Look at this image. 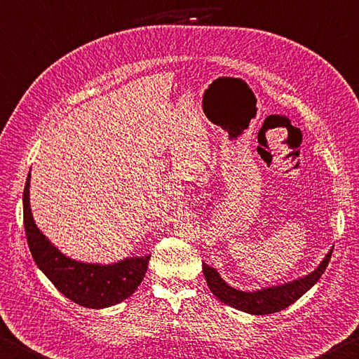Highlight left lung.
<instances>
[{"label": "left lung", "mask_w": 359, "mask_h": 359, "mask_svg": "<svg viewBox=\"0 0 359 359\" xmlns=\"http://www.w3.org/2000/svg\"><path fill=\"white\" fill-rule=\"evenodd\" d=\"M331 254L332 249H330V252L326 254L323 262L317 266L316 271L304 276V278L288 282V284L284 285L262 288V290L257 292H243L230 287L229 284H225V280L219 276L216 269L208 266L206 263H203V274L206 282H208L210 290L222 303L235 307L238 311L252 313V316H268V313L285 309V307L293 304L294 301L303 297L309 288L316 285L325 273L326 266H328Z\"/></svg>", "instance_id": "obj_1"}]
</instances>
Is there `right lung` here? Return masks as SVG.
Wrapping results in <instances>:
<instances>
[{
	"label": "right lung",
	"mask_w": 359,
	"mask_h": 359,
	"mask_svg": "<svg viewBox=\"0 0 359 359\" xmlns=\"http://www.w3.org/2000/svg\"><path fill=\"white\" fill-rule=\"evenodd\" d=\"M29 178L23 191V224L31 255L50 282L74 303L104 309L129 298L142 284L151 255L132 257L113 265L81 263L62 255L36 227L29 208Z\"/></svg>",
	"instance_id": "add662e5"
}]
</instances>
